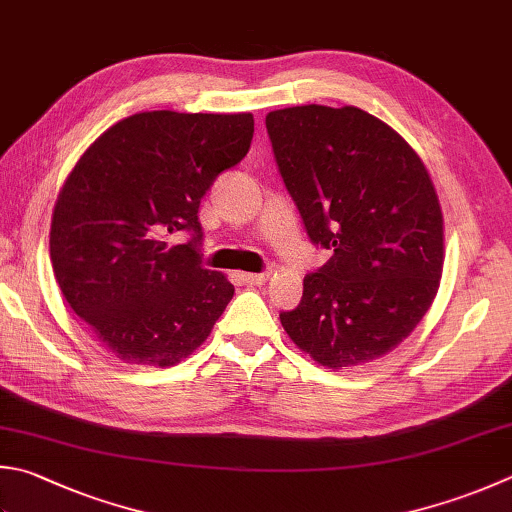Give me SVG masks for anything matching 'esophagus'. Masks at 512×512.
Returning <instances> with one entry per match:
<instances>
[{"label":"esophagus","instance_id":"esophagus-1","mask_svg":"<svg viewBox=\"0 0 512 512\" xmlns=\"http://www.w3.org/2000/svg\"><path fill=\"white\" fill-rule=\"evenodd\" d=\"M243 281L249 285H263L269 281V272L263 274H243Z\"/></svg>","mask_w":512,"mask_h":512}]
</instances>
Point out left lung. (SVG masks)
Returning a JSON list of instances; mask_svg holds the SVG:
<instances>
[{
    "instance_id": "1",
    "label": "left lung",
    "mask_w": 512,
    "mask_h": 512,
    "mask_svg": "<svg viewBox=\"0 0 512 512\" xmlns=\"http://www.w3.org/2000/svg\"><path fill=\"white\" fill-rule=\"evenodd\" d=\"M269 140L312 243L332 258L305 276L281 323L330 370L388 354L430 310L443 272V214L410 144L356 106L267 113Z\"/></svg>"
}]
</instances>
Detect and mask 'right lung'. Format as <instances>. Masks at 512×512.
<instances>
[{"mask_svg":"<svg viewBox=\"0 0 512 512\" xmlns=\"http://www.w3.org/2000/svg\"><path fill=\"white\" fill-rule=\"evenodd\" d=\"M252 136V113L144 111L106 129L66 176L51 220L55 281L120 361L171 368L225 312L234 285L198 263V207ZM182 228L192 243L169 248Z\"/></svg>","mask_w":512,"mask_h":512,"instance_id":"right-lung-1","label":"right lung"}]
</instances>
